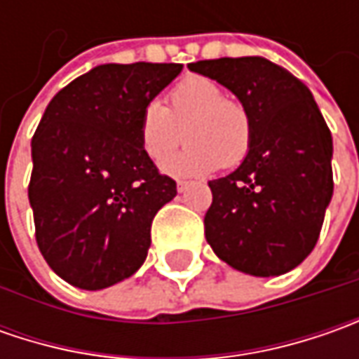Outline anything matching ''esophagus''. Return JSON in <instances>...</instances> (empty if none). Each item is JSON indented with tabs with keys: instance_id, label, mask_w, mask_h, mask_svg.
Returning <instances> with one entry per match:
<instances>
[{
	"instance_id": "1",
	"label": "esophagus",
	"mask_w": 359,
	"mask_h": 359,
	"mask_svg": "<svg viewBox=\"0 0 359 359\" xmlns=\"http://www.w3.org/2000/svg\"><path fill=\"white\" fill-rule=\"evenodd\" d=\"M187 186H189L187 182H177V191H180V194H182V191H186Z\"/></svg>"
}]
</instances>
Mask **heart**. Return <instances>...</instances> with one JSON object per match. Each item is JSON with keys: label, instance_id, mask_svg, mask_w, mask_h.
<instances>
[{"label": "heart", "instance_id": "1", "mask_svg": "<svg viewBox=\"0 0 359 359\" xmlns=\"http://www.w3.org/2000/svg\"><path fill=\"white\" fill-rule=\"evenodd\" d=\"M137 135L144 154L156 163L172 156L186 137L189 145L163 163V172L177 177L203 175L219 165L236 168L248 158L252 118L214 79L191 76L170 91L168 107L158 102L145 105Z\"/></svg>", "mask_w": 359, "mask_h": 359}]
</instances>
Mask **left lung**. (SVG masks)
<instances>
[{
    "label": "left lung",
    "instance_id": "1",
    "mask_svg": "<svg viewBox=\"0 0 359 359\" xmlns=\"http://www.w3.org/2000/svg\"><path fill=\"white\" fill-rule=\"evenodd\" d=\"M187 67L228 88L252 118L248 158L210 182L205 240L238 271L282 276L311 254L334 194V145L324 116L311 91L266 57Z\"/></svg>",
    "mask_w": 359,
    "mask_h": 359
}]
</instances>
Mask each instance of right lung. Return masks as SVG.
<instances>
[{"label": "right lung", "mask_w": 359, "mask_h": 359, "mask_svg": "<svg viewBox=\"0 0 359 359\" xmlns=\"http://www.w3.org/2000/svg\"><path fill=\"white\" fill-rule=\"evenodd\" d=\"M182 63H104L53 95L32 140L29 205L49 268L81 290L133 276L151 245V222L175 198L140 145L145 105Z\"/></svg>", "instance_id": "obj_1"}]
</instances>
